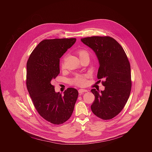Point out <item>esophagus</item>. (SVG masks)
<instances>
[{
  "mask_svg": "<svg viewBox=\"0 0 152 152\" xmlns=\"http://www.w3.org/2000/svg\"><path fill=\"white\" fill-rule=\"evenodd\" d=\"M86 92H87V90L84 89H80L78 90V92H79L80 94H83V93Z\"/></svg>",
  "mask_w": 152,
  "mask_h": 152,
  "instance_id": "1",
  "label": "esophagus"
}]
</instances>
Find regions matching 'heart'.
<instances>
[{
    "mask_svg": "<svg viewBox=\"0 0 152 152\" xmlns=\"http://www.w3.org/2000/svg\"><path fill=\"white\" fill-rule=\"evenodd\" d=\"M77 54H78L80 58H82L84 57H88L89 58V53L87 50L84 49L79 50L77 51ZM62 66H64V63L63 62ZM89 77L88 75H80V74H77L75 77L72 80V83L73 84L82 87L86 84L87 83V78Z\"/></svg>",
    "mask_w": 152,
    "mask_h": 152,
    "instance_id": "1",
    "label": "heart"
}]
</instances>
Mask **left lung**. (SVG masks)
Masks as SVG:
<instances>
[{
	"label": "left lung",
	"mask_w": 152,
	"mask_h": 152,
	"mask_svg": "<svg viewBox=\"0 0 152 152\" xmlns=\"http://www.w3.org/2000/svg\"><path fill=\"white\" fill-rule=\"evenodd\" d=\"M81 42L95 53L99 63L97 78L105 80L102 81L104 91L91 89L95 95L91 110L102 119H112L124 108L130 95L129 61L122 47L109 36L86 37Z\"/></svg>",
	"instance_id": "1"
}]
</instances>
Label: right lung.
Returning a JSON list of instances; mask_svg holds the SVG:
<instances>
[{"mask_svg": "<svg viewBox=\"0 0 152 152\" xmlns=\"http://www.w3.org/2000/svg\"><path fill=\"white\" fill-rule=\"evenodd\" d=\"M75 42V38L44 40L27 63L26 86L34 107L45 120L54 125L69 119L78 98L76 89L68 88L62 95L51 84L60 74V58Z\"/></svg>", "mask_w": 152, "mask_h": 152, "instance_id": "right-lung-1", "label": "right lung"}]
</instances>
